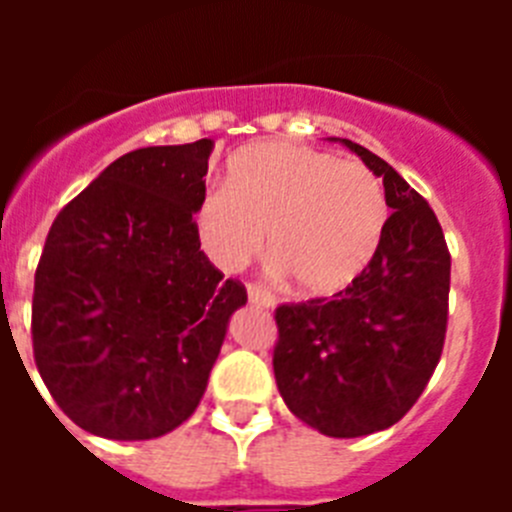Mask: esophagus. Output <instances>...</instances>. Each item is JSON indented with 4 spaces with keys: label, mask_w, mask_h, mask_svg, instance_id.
Masks as SVG:
<instances>
[{
    "label": "esophagus",
    "mask_w": 512,
    "mask_h": 512,
    "mask_svg": "<svg viewBox=\"0 0 512 512\" xmlns=\"http://www.w3.org/2000/svg\"><path fill=\"white\" fill-rule=\"evenodd\" d=\"M248 302H253V305H261V307L277 305L274 295H271L266 287H261V284H248Z\"/></svg>",
    "instance_id": "34e87169"
}]
</instances>
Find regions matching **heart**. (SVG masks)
<instances>
[{
    "instance_id": "obj_1",
    "label": "heart",
    "mask_w": 512,
    "mask_h": 512,
    "mask_svg": "<svg viewBox=\"0 0 512 512\" xmlns=\"http://www.w3.org/2000/svg\"><path fill=\"white\" fill-rule=\"evenodd\" d=\"M382 182L359 161L284 140L235 153L225 187L207 189L197 233L212 264L238 271L266 248L307 297L336 295L364 274L387 228Z\"/></svg>"
}]
</instances>
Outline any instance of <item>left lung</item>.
Listing matches in <instances>:
<instances>
[{
	"instance_id": "left-lung-1",
	"label": "left lung",
	"mask_w": 512,
	"mask_h": 512,
	"mask_svg": "<svg viewBox=\"0 0 512 512\" xmlns=\"http://www.w3.org/2000/svg\"><path fill=\"white\" fill-rule=\"evenodd\" d=\"M341 143L382 176L392 215L354 284L330 300L277 307L274 377L302 423L359 438L395 425L433 377L449 320L451 256L431 205L387 161L354 140Z\"/></svg>"
}]
</instances>
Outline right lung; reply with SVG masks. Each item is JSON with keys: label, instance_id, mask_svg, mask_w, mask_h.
<instances>
[{"label": "right lung", "instance_id": "add662e5", "mask_svg": "<svg viewBox=\"0 0 512 512\" xmlns=\"http://www.w3.org/2000/svg\"><path fill=\"white\" fill-rule=\"evenodd\" d=\"M210 138L112 161L53 220L35 271L33 354L79 428L148 441L197 410L246 287L200 251Z\"/></svg>", "mask_w": 512, "mask_h": 512}]
</instances>
